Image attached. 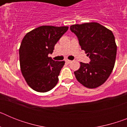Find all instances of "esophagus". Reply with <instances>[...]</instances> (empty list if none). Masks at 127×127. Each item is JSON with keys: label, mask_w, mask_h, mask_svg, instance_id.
Masks as SVG:
<instances>
[{"label": "esophagus", "mask_w": 127, "mask_h": 127, "mask_svg": "<svg viewBox=\"0 0 127 127\" xmlns=\"http://www.w3.org/2000/svg\"><path fill=\"white\" fill-rule=\"evenodd\" d=\"M65 61L66 62H67V63H68V64H70V63H71V62H72L71 60H68V59H65Z\"/></svg>", "instance_id": "obj_1"}]
</instances>
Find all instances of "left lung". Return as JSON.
<instances>
[{
	"label": "left lung",
	"instance_id": "obj_1",
	"mask_svg": "<svg viewBox=\"0 0 127 127\" xmlns=\"http://www.w3.org/2000/svg\"><path fill=\"white\" fill-rule=\"evenodd\" d=\"M70 29L91 60L89 64L80 62V68L74 72L76 78L86 88H97L108 79L114 68L117 51L114 35L96 22L73 25Z\"/></svg>",
	"mask_w": 127,
	"mask_h": 127
}]
</instances>
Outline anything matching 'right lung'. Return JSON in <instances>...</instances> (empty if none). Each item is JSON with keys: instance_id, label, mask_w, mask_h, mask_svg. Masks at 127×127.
Returning a JSON list of instances; mask_svg holds the SVG:
<instances>
[{"instance_id": "right-lung-1", "label": "right lung", "mask_w": 127, "mask_h": 127, "mask_svg": "<svg viewBox=\"0 0 127 127\" xmlns=\"http://www.w3.org/2000/svg\"><path fill=\"white\" fill-rule=\"evenodd\" d=\"M68 27L41 26L28 32L19 50L20 69L27 83L38 92H46L56 86L64 61L48 57Z\"/></svg>"}]
</instances>
